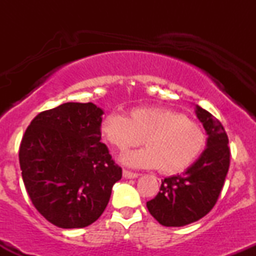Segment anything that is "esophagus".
<instances>
[{"label": "esophagus", "mask_w": 256, "mask_h": 256, "mask_svg": "<svg viewBox=\"0 0 256 256\" xmlns=\"http://www.w3.org/2000/svg\"><path fill=\"white\" fill-rule=\"evenodd\" d=\"M122 176H124V178L126 179H134V178H137L140 174H138V173L128 171V170H124V171H122Z\"/></svg>", "instance_id": "34e87169"}]
</instances>
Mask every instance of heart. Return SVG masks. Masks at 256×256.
Returning a JSON list of instances; mask_svg holds the SVG:
<instances>
[{
	"mask_svg": "<svg viewBox=\"0 0 256 256\" xmlns=\"http://www.w3.org/2000/svg\"><path fill=\"white\" fill-rule=\"evenodd\" d=\"M101 136L116 150L140 144L146 148L128 152L120 158L134 168H158L173 174L188 168L204 146V134L183 114L162 107H136L128 116L110 113L100 125Z\"/></svg>",
	"mask_w": 256,
	"mask_h": 256,
	"instance_id": "obj_1",
	"label": "heart"
}]
</instances>
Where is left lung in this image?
I'll use <instances>...</instances> for the list:
<instances>
[{
  "label": "left lung",
  "instance_id": "1",
  "mask_svg": "<svg viewBox=\"0 0 256 256\" xmlns=\"http://www.w3.org/2000/svg\"><path fill=\"white\" fill-rule=\"evenodd\" d=\"M195 114L207 134L206 149L182 174L164 179L158 195L146 202L149 213L164 226H185L210 213L230 166L228 138L222 122L200 106H195Z\"/></svg>",
  "mask_w": 256,
  "mask_h": 256
}]
</instances>
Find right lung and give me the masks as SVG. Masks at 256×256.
<instances>
[{"instance_id": "1", "label": "right lung", "mask_w": 256, "mask_h": 256, "mask_svg": "<svg viewBox=\"0 0 256 256\" xmlns=\"http://www.w3.org/2000/svg\"><path fill=\"white\" fill-rule=\"evenodd\" d=\"M104 113L91 102H67L38 114L22 137L19 162L26 192L58 228L96 222L122 179V167L101 143Z\"/></svg>"}]
</instances>
